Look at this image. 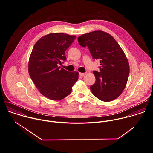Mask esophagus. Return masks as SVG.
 <instances>
[{"label":"esophagus","mask_w":153,"mask_h":153,"mask_svg":"<svg viewBox=\"0 0 153 153\" xmlns=\"http://www.w3.org/2000/svg\"><path fill=\"white\" fill-rule=\"evenodd\" d=\"M85 75V73H79V76H80L83 77V76H84Z\"/></svg>","instance_id":"34e87169"}]
</instances>
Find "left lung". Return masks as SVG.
<instances>
[{"label":"left lung","mask_w":153,"mask_h":153,"mask_svg":"<svg viewBox=\"0 0 153 153\" xmlns=\"http://www.w3.org/2000/svg\"><path fill=\"white\" fill-rule=\"evenodd\" d=\"M79 44L88 47L94 59L100 60V71H93L96 82L90 86L93 94L103 102L112 101L124 90L129 73L125 53L113 37L103 31H94L78 37Z\"/></svg>","instance_id":"obj_1"}]
</instances>
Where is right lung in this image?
Segmentation results:
<instances>
[{
    "instance_id": "obj_1",
    "label": "right lung",
    "mask_w": 153,
    "mask_h": 153,
    "mask_svg": "<svg viewBox=\"0 0 153 153\" xmlns=\"http://www.w3.org/2000/svg\"><path fill=\"white\" fill-rule=\"evenodd\" d=\"M76 36L51 33L35 43L28 62V73L39 92L53 100L68 96L79 79V73L70 72L58 67L65 60V53Z\"/></svg>"
}]
</instances>
